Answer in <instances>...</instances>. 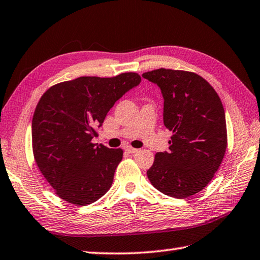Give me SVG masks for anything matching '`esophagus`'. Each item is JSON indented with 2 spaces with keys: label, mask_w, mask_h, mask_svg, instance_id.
<instances>
[{
  "label": "esophagus",
  "mask_w": 260,
  "mask_h": 260,
  "mask_svg": "<svg viewBox=\"0 0 260 260\" xmlns=\"http://www.w3.org/2000/svg\"><path fill=\"white\" fill-rule=\"evenodd\" d=\"M125 151L128 152V153H136V152L139 151V150L134 149V147H132V146H126V147H125Z\"/></svg>",
  "instance_id": "obj_1"
}]
</instances>
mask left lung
Here are the masks:
<instances>
[{
    "label": "left lung",
    "mask_w": 260,
    "mask_h": 260,
    "mask_svg": "<svg viewBox=\"0 0 260 260\" xmlns=\"http://www.w3.org/2000/svg\"><path fill=\"white\" fill-rule=\"evenodd\" d=\"M164 95L169 151L159 152L146 175L165 195L187 198L208 185L228 145L225 114L213 86L194 72L157 69L142 74Z\"/></svg>",
    "instance_id": "1"
}]
</instances>
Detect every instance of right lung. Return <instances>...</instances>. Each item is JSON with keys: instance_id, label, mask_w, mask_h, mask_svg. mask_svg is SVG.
<instances>
[{"instance_id": "1", "label": "right lung", "mask_w": 260, "mask_h": 260, "mask_svg": "<svg viewBox=\"0 0 260 260\" xmlns=\"http://www.w3.org/2000/svg\"><path fill=\"white\" fill-rule=\"evenodd\" d=\"M140 82L135 72L80 76L50 86L42 95L32 117L34 157L62 200L85 206L109 190L123 150L91 141L116 101Z\"/></svg>"}]
</instances>
